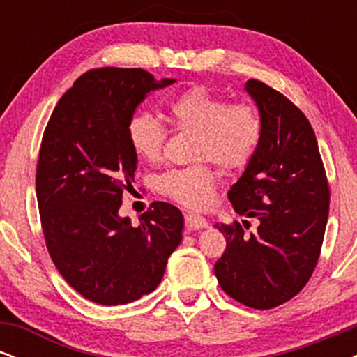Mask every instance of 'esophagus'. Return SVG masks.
Wrapping results in <instances>:
<instances>
[{
	"label": "esophagus",
	"mask_w": 357,
	"mask_h": 357,
	"mask_svg": "<svg viewBox=\"0 0 357 357\" xmlns=\"http://www.w3.org/2000/svg\"><path fill=\"white\" fill-rule=\"evenodd\" d=\"M184 221H186V227L190 230H203L208 227V221L199 215H192V213H186L184 215Z\"/></svg>",
	"instance_id": "1"
}]
</instances>
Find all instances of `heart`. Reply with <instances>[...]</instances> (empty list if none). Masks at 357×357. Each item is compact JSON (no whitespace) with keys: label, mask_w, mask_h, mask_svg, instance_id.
<instances>
[{"label":"heart","mask_w":357,"mask_h":357,"mask_svg":"<svg viewBox=\"0 0 357 357\" xmlns=\"http://www.w3.org/2000/svg\"><path fill=\"white\" fill-rule=\"evenodd\" d=\"M176 129L192 132L191 166L173 167L155 179L166 198L188 208H204L213 199L216 174L206 159L227 171H240L255 158L264 136L260 112L250 102H228L202 85L186 89L167 105ZM166 127L149 112H136L127 122V141L142 161H161Z\"/></svg>","instance_id":"heart-1"}]
</instances>
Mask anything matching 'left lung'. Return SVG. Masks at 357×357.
Instances as JSON below:
<instances>
[{
	"label": "left lung",
	"instance_id": "1",
	"mask_svg": "<svg viewBox=\"0 0 357 357\" xmlns=\"http://www.w3.org/2000/svg\"><path fill=\"white\" fill-rule=\"evenodd\" d=\"M245 89L260 110L264 136L228 198L238 215L260 225L255 233L245 231L238 221L216 225L227 248L215 264V275L227 296L267 310L296 297L312 275L331 192L304 112L264 82L248 80Z\"/></svg>",
	"mask_w": 357,
	"mask_h": 357
}]
</instances>
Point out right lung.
Returning a JSON list of instances; mask_svg holds the SVG:
<instances>
[{"instance_id":"obj_1","label":"right lung","mask_w":357,"mask_h":357,"mask_svg":"<svg viewBox=\"0 0 357 357\" xmlns=\"http://www.w3.org/2000/svg\"><path fill=\"white\" fill-rule=\"evenodd\" d=\"M158 82L142 68H93L53 109L36 165V199L52 261L82 297L129 304L159 285L181 241L183 215L154 202L141 225L119 216L137 155L127 122Z\"/></svg>"}]
</instances>
